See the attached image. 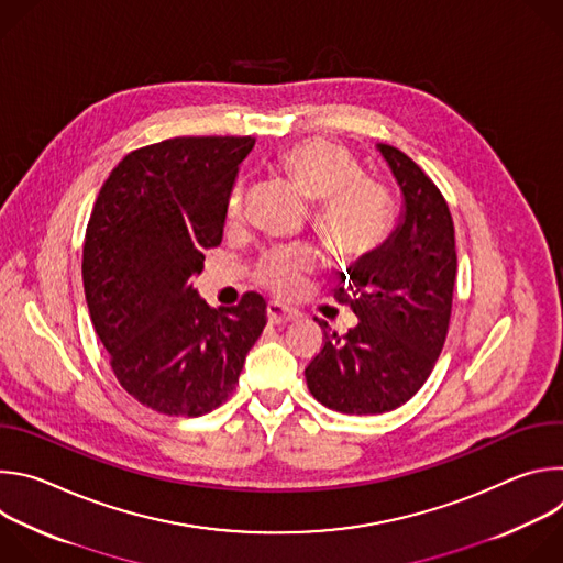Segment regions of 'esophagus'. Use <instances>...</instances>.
Returning <instances> with one entry per match:
<instances>
[{
	"mask_svg": "<svg viewBox=\"0 0 563 563\" xmlns=\"http://www.w3.org/2000/svg\"><path fill=\"white\" fill-rule=\"evenodd\" d=\"M296 311L289 309L287 305H283L280 300H269L267 302V318L269 323L274 325H285V323H291V320H296Z\"/></svg>",
	"mask_w": 563,
	"mask_h": 563,
	"instance_id": "1",
	"label": "esophagus"
}]
</instances>
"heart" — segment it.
<instances>
[{"mask_svg":"<svg viewBox=\"0 0 563 563\" xmlns=\"http://www.w3.org/2000/svg\"><path fill=\"white\" fill-rule=\"evenodd\" d=\"M274 167L305 200L313 202L311 227L336 258L367 254L385 238L391 218L387 191L372 178L358 176L343 146L302 140L283 148ZM243 205V189L235 187L227 205L229 220H240ZM313 265L316 258L307 250H272L263 256L256 276L278 294H296Z\"/></svg>","mask_w":563,"mask_h":563,"instance_id":"heart-1","label":"heart"}]
</instances>
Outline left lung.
Instances as JSON below:
<instances>
[{"mask_svg":"<svg viewBox=\"0 0 563 563\" xmlns=\"http://www.w3.org/2000/svg\"><path fill=\"white\" fill-rule=\"evenodd\" d=\"M398 189L400 213L383 243L341 272L339 300L358 325L345 336L325 320V345L305 369L307 387L343 415H383L428 380L445 343L456 276L454 224L434 183L404 151L376 144Z\"/></svg>","mask_w":563,"mask_h":563,"instance_id":"obj_1","label":"left lung"}]
</instances>
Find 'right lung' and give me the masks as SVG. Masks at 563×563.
Masks as SVG:
<instances>
[{"mask_svg":"<svg viewBox=\"0 0 563 563\" xmlns=\"http://www.w3.org/2000/svg\"><path fill=\"white\" fill-rule=\"evenodd\" d=\"M254 144L250 135H213L137 148L93 205L82 256L91 323L120 385L159 415L218 408L267 325L256 291L213 309L194 289Z\"/></svg>","mask_w":563,"mask_h":563,"instance_id":"right-lung-1","label":"right lung"}]
</instances>
